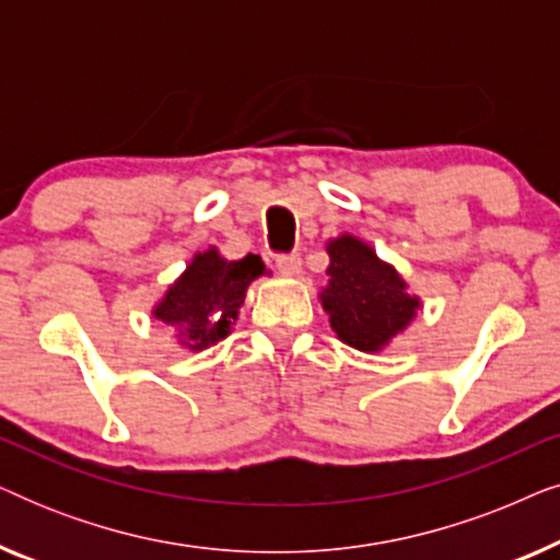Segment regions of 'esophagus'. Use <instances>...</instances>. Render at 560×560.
I'll use <instances>...</instances> for the list:
<instances>
[{"label":"esophagus","instance_id":"34e87169","mask_svg":"<svg viewBox=\"0 0 560 560\" xmlns=\"http://www.w3.org/2000/svg\"><path fill=\"white\" fill-rule=\"evenodd\" d=\"M278 270H280V275H285V278H298V275H301V270H303L301 257H298V255H280L278 257Z\"/></svg>","mask_w":560,"mask_h":560}]
</instances>
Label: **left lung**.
Listing matches in <instances>:
<instances>
[{"mask_svg": "<svg viewBox=\"0 0 560 560\" xmlns=\"http://www.w3.org/2000/svg\"><path fill=\"white\" fill-rule=\"evenodd\" d=\"M328 282L318 301L336 339L364 354H380L408 331L423 308L395 265L377 257L372 244L343 232L326 240Z\"/></svg>", "mask_w": 560, "mask_h": 560, "instance_id": "8db88e82", "label": "left lung"}]
</instances>
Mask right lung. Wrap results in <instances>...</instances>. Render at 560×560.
<instances>
[{
    "label": "right lung",
    "mask_w": 560,
    "mask_h": 560,
    "mask_svg": "<svg viewBox=\"0 0 560 560\" xmlns=\"http://www.w3.org/2000/svg\"><path fill=\"white\" fill-rule=\"evenodd\" d=\"M262 275L267 267L257 255L226 259L211 244L190 257L186 270L167 285L150 313L173 328L180 349L198 354L232 334L247 288Z\"/></svg>",
    "instance_id": "right-lung-1"
}]
</instances>
